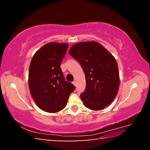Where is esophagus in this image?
<instances>
[{"mask_svg":"<svg viewBox=\"0 0 150 150\" xmlns=\"http://www.w3.org/2000/svg\"><path fill=\"white\" fill-rule=\"evenodd\" d=\"M72 84H73L74 86H76V81H73V82H72Z\"/></svg>","mask_w":150,"mask_h":150,"instance_id":"34e87169","label":"esophagus"}]
</instances>
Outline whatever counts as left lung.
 <instances>
[{
	"label": "left lung",
	"mask_w": 150,
	"mask_h": 150,
	"mask_svg": "<svg viewBox=\"0 0 150 150\" xmlns=\"http://www.w3.org/2000/svg\"><path fill=\"white\" fill-rule=\"evenodd\" d=\"M69 53L80 63L85 74L86 88L81 94L84 106L97 111L110 105L120 86L118 67L114 56L96 41L75 44Z\"/></svg>",
	"instance_id": "obj_1"
}]
</instances>
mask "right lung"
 I'll list each match as a JSON object with an SVG mask.
<instances>
[{
  "instance_id": "right-lung-1",
  "label": "right lung",
  "mask_w": 150,
  "mask_h": 150,
  "mask_svg": "<svg viewBox=\"0 0 150 150\" xmlns=\"http://www.w3.org/2000/svg\"><path fill=\"white\" fill-rule=\"evenodd\" d=\"M69 44L49 42L35 53L29 70L30 93L37 106L48 112L64 109L76 87L64 80L61 63Z\"/></svg>"
}]
</instances>
